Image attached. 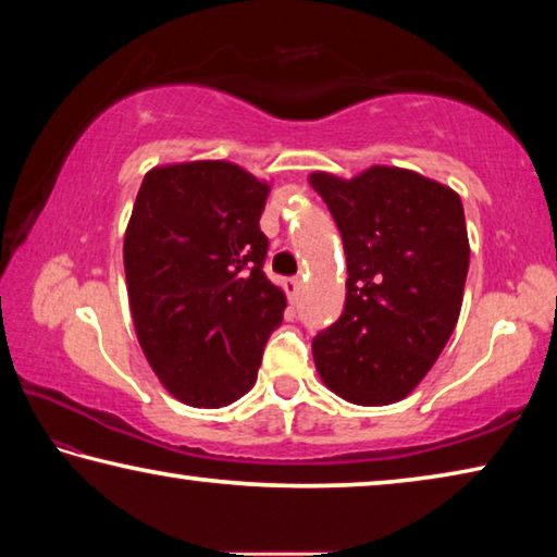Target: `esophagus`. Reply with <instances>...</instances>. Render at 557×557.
<instances>
[{"mask_svg":"<svg viewBox=\"0 0 557 557\" xmlns=\"http://www.w3.org/2000/svg\"><path fill=\"white\" fill-rule=\"evenodd\" d=\"M285 289H287L289 299H297V297H299V289H302V280H299V277L285 280Z\"/></svg>","mask_w":557,"mask_h":557,"instance_id":"obj_1","label":"esophagus"}]
</instances>
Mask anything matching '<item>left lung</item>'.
<instances>
[{
	"label": "left lung",
	"instance_id": "obj_1",
	"mask_svg": "<svg viewBox=\"0 0 557 557\" xmlns=\"http://www.w3.org/2000/svg\"><path fill=\"white\" fill-rule=\"evenodd\" d=\"M310 183L339 227L349 275L342 317L312 339L314 367L342 399L394 404L434 367L461 312L471 255L461 198L389 165Z\"/></svg>",
	"mask_w": 557,
	"mask_h": 557
}]
</instances>
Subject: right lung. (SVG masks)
I'll use <instances>...</instances> for the list:
<instances>
[{
  "label": "right lung",
  "instance_id": "add662e5",
  "mask_svg": "<svg viewBox=\"0 0 557 557\" xmlns=\"http://www.w3.org/2000/svg\"><path fill=\"white\" fill-rule=\"evenodd\" d=\"M270 185L227 161L146 173L123 237L140 349L175 399L227 406L252 389L287 299L262 264Z\"/></svg>",
  "mask_w": 557,
  "mask_h": 557
}]
</instances>
